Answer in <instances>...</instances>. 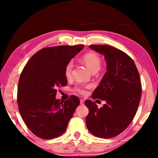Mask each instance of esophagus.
Listing matches in <instances>:
<instances>
[{
    "label": "esophagus",
    "instance_id": "esophagus-1",
    "mask_svg": "<svg viewBox=\"0 0 158 158\" xmlns=\"http://www.w3.org/2000/svg\"><path fill=\"white\" fill-rule=\"evenodd\" d=\"M80 104H81V105H84V100H82V99H81V100H80Z\"/></svg>",
    "mask_w": 158,
    "mask_h": 158
}]
</instances>
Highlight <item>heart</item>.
Instances as JSON below:
<instances>
[{
	"mask_svg": "<svg viewBox=\"0 0 158 158\" xmlns=\"http://www.w3.org/2000/svg\"><path fill=\"white\" fill-rule=\"evenodd\" d=\"M85 65L89 68L90 71L93 72L98 71L101 66V59L100 56L95 53H88L84 56L82 58ZM73 68V63L72 61L67 64L65 68V74L66 77H69L71 75L72 69ZM90 85H77L74 89V90L77 93L81 95H85L87 93V89H89Z\"/></svg>",
	"mask_w": 158,
	"mask_h": 158,
	"instance_id": "b5f03b06",
	"label": "heart"
}]
</instances>
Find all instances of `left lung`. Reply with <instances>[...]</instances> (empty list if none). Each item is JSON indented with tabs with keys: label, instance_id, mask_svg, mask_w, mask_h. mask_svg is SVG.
Instances as JSON below:
<instances>
[{
	"label": "left lung",
	"instance_id": "1",
	"mask_svg": "<svg viewBox=\"0 0 158 158\" xmlns=\"http://www.w3.org/2000/svg\"><path fill=\"white\" fill-rule=\"evenodd\" d=\"M105 56L106 73L92 95L93 99L105 100L99 109L94 102L85 101L89 113L85 124L95 137L109 139L126 129L137 113L141 95L139 74L129 56L109 45H90Z\"/></svg>",
	"mask_w": 158,
	"mask_h": 158
}]
</instances>
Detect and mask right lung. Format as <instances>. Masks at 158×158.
Here are the masks:
<instances>
[{"mask_svg": "<svg viewBox=\"0 0 158 158\" xmlns=\"http://www.w3.org/2000/svg\"><path fill=\"white\" fill-rule=\"evenodd\" d=\"M84 45L46 47L26 63L18 84L17 102L23 121L35 135L44 139L60 136L79 106L75 95L56 99L57 89L68 84L65 68Z\"/></svg>", "mask_w": 158, "mask_h": 158, "instance_id": "right-lung-1", "label": "right lung"}]
</instances>
